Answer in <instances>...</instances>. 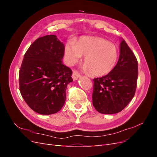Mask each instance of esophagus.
<instances>
[{
	"instance_id": "obj_1",
	"label": "esophagus",
	"mask_w": 157,
	"mask_h": 157,
	"mask_svg": "<svg viewBox=\"0 0 157 157\" xmlns=\"http://www.w3.org/2000/svg\"><path fill=\"white\" fill-rule=\"evenodd\" d=\"M72 77H73V80H77L78 78L80 77V75L77 72V71H74L73 73Z\"/></svg>"
}]
</instances>
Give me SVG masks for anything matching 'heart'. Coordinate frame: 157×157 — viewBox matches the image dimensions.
Segmentation results:
<instances>
[{
	"label": "heart",
	"instance_id": "b5f03b06",
	"mask_svg": "<svg viewBox=\"0 0 157 157\" xmlns=\"http://www.w3.org/2000/svg\"><path fill=\"white\" fill-rule=\"evenodd\" d=\"M67 63L73 65L84 56V71L94 76L109 73L116 64L118 52L115 46L99 37L82 36L75 44L69 42L65 46Z\"/></svg>",
	"mask_w": 157,
	"mask_h": 157
}]
</instances>
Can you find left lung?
<instances>
[{
    "instance_id": "left-lung-1",
    "label": "left lung",
    "mask_w": 157,
    "mask_h": 157,
    "mask_svg": "<svg viewBox=\"0 0 157 157\" xmlns=\"http://www.w3.org/2000/svg\"><path fill=\"white\" fill-rule=\"evenodd\" d=\"M137 75V59L122 39L115 67L107 75L94 78L92 103L95 109L102 114H115L123 110L134 96Z\"/></svg>"
}]
</instances>
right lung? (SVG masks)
Listing matches in <instances>:
<instances>
[{
    "label": "right lung",
    "mask_w": 157,
    "mask_h": 157,
    "mask_svg": "<svg viewBox=\"0 0 157 157\" xmlns=\"http://www.w3.org/2000/svg\"><path fill=\"white\" fill-rule=\"evenodd\" d=\"M63 42L54 35L33 42L24 55L19 73L21 96L32 110L41 115L58 113L63 106L72 71L62 63Z\"/></svg>",
    "instance_id": "obj_1"
}]
</instances>
